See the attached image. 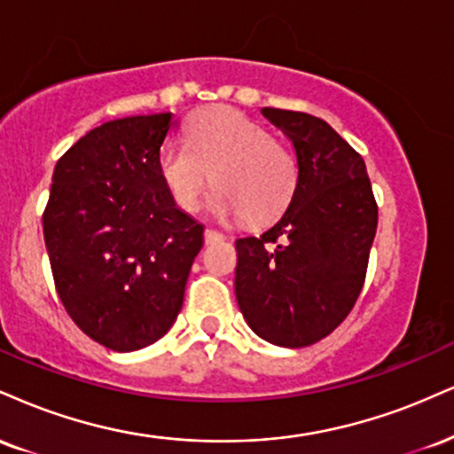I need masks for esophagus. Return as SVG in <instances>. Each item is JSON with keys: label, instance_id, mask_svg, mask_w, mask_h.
Masks as SVG:
<instances>
[{"label": "esophagus", "instance_id": "1", "mask_svg": "<svg viewBox=\"0 0 454 454\" xmlns=\"http://www.w3.org/2000/svg\"><path fill=\"white\" fill-rule=\"evenodd\" d=\"M223 239V234L222 232H217V231H211V228H207L205 231V243L209 245V243H215V241H222Z\"/></svg>", "mask_w": 454, "mask_h": 454}]
</instances>
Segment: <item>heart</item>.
I'll list each match as a JSON object with an SVG mask.
<instances>
[{
    "instance_id": "obj_1",
    "label": "heart",
    "mask_w": 454,
    "mask_h": 454,
    "mask_svg": "<svg viewBox=\"0 0 454 454\" xmlns=\"http://www.w3.org/2000/svg\"><path fill=\"white\" fill-rule=\"evenodd\" d=\"M158 175L179 209H199L211 175L215 215L264 223L292 200L298 167L292 152L258 122L232 107H213L190 120L185 145L162 147Z\"/></svg>"
}]
</instances>
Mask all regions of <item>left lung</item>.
Instances as JSON below:
<instances>
[{
  "mask_svg": "<svg viewBox=\"0 0 454 454\" xmlns=\"http://www.w3.org/2000/svg\"><path fill=\"white\" fill-rule=\"evenodd\" d=\"M296 150L287 209L262 237L237 239L234 294L266 342L300 348L325 338L364 287L379 209L364 158L325 120L262 107Z\"/></svg>",
  "mask_w": 454,
  "mask_h": 454,
  "instance_id": "obj_1",
  "label": "left lung"
}]
</instances>
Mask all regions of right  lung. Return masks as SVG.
Here are the masks:
<instances>
[{
    "instance_id": "obj_1",
    "label": "right lung",
    "mask_w": 454,
    "mask_h": 454,
    "mask_svg": "<svg viewBox=\"0 0 454 454\" xmlns=\"http://www.w3.org/2000/svg\"><path fill=\"white\" fill-rule=\"evenodd\" d=\"M171 112L112 120L57 162L43 241L65 310L118 353L154 345L171 330L203 247V223L168 196L158 154Z\"/></svg>"
}]
</instances>
